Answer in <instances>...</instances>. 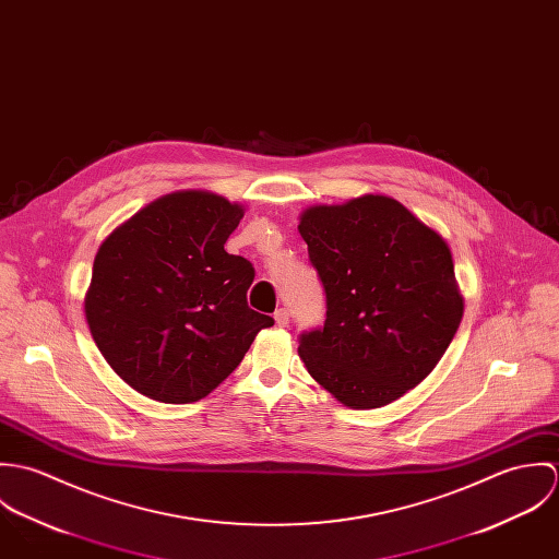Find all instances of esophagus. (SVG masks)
Instances as JSON below:
<instances>
[{
  "mask_svg": "<svg viewBox=\"0 0 559 559\" xmlns=\"http://www.w3.org/2000/svg\"><path fill=\"white\" fill-rule=\"evenodd\" d=\"M273 319H275V324H277V326H288V322H290V314H288V310H286V308H282V310H277V312H275V317H273Z\"/></svg>",
  "mask_w": 559,
  "mask_h": 559,
  "instance_id": "obj_1",
  "label": "esophagus"
}]
</instances>
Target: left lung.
<instances>
[{"label": "left lung", "instance_id": "1", "mask_svg": "<svg viewBox=\"0 0 559 559\" xmlns=\"http://www.w3.org/2000/svg\"><path fill=\"white\" fill-rule=\"evenodd\" d=\"M299 235L326 295L322 329L301 335L312 379L348 408H379L417 388L465 312L445 239L390 195L314 204Z\"/></svg>", "mask_w": 559, "mask_h": 559}]
</instances>
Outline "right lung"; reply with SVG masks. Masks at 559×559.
Segmentation results:
<instances>
[{
  "label": "right lung",
  "instance_id": "obj_1",
  "mask_svg": "<svg viewBox=\"0 0 559 559\" xmlns=\"http://www.w3.org/2000/svg\"><path fill=\"white\" fill-rule=\"evenodd\" d=\"M242 215L219 193L174 191L100 242L85 320L105 361L142 396H209L273 324L247 306L253 266L224 249Z\"/></svg>",
  "mask_w": 559,
  "mask_h": 559
}]
</instances>
